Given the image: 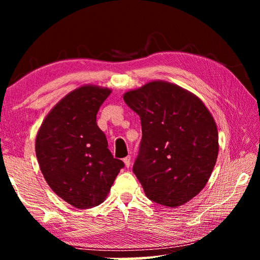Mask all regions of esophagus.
<instances>
[{
	"instance_id": "1",
	"label": "esophagus",
	"mask_w": 260,
	"mask_h": 260,
	"mask_svg": "<svg viewBox=\"0 0 260 260\" xmlns=\"http://www.w3.org/2000/svg\"><path fill=\"white\" fill-rule=\"evenodd\" d=\"M124 162H125L126 167H129V166H131V162H132V158H131V156H127V157H125V158H124Z\"/></svg>"
}]
</instances>
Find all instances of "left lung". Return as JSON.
<instances>
[{
  "label": "left lung",
  "mask_w": 260,
  "mask_h": 260,
  "mask_svg": "<svg viewBox=\"0 0 260 260\" xmlns=\"http://www.w3.org/2000/svg\"><path fill=\"white\" fill-rule=\"evenodd\" d=\"M124 101L142 127L133 172L147 197L177 208L195 197L218 157V129L203 102L173 83L152 81Z\"/></svg>",
  "instance_id": "obj_1"
}]
</instances>
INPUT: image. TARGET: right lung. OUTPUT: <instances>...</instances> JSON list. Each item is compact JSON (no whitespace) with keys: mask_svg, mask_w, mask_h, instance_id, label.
<instances>
[{"mask_svg":"<svg viewBox=\"0 0 260 260\" xmlns=\"http://www.w3.org/2000/svg\"><path fill=\"white\" fill-rule=\"evenodd\" d=\"M111 90L82 86L57 103L43 120L35 152L47 183L77 209L103 203L125 166L108 149L96 114Z\"/></svg>","mask_w":260,"mask_h":260,"instance_id":"obj_1","label":"right lung"}]
</instances>
